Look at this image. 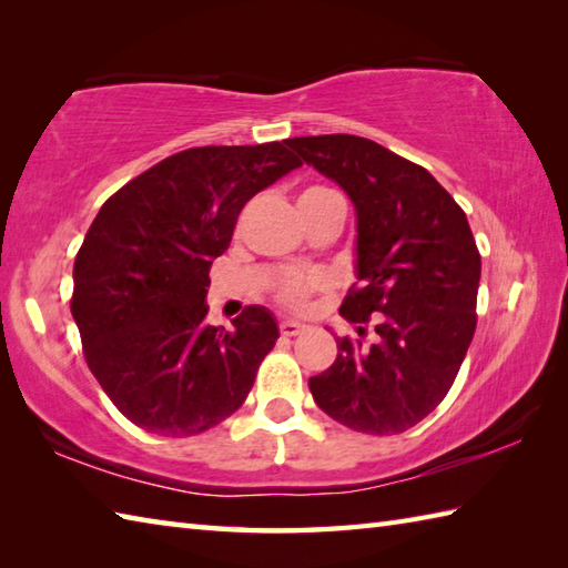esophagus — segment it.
<instances>
[{"instance_id": "esophagus-1", "label": "esophagus", "mask_w": 568, "mask_h": 568, "mask_svg": "<svg viewBox=\"0 0 568 568\" xmlns=\"http://www.w3.org/2000/svg\"><path fill=\"white\" fill-rule=\"evenodd\" d=\"M303 332H307V324H300L295 320L281 322V334L283 336H297V334H303Z\"/></svg>"}]
</instances>
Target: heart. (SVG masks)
I'll use <instances>...</instances> for the list:
<instances>
[{
	"mask_svg": "<svg viewBox=\"0 0 568 568\" xmlns=\"http://www.w3.org/2000/svg\"><path fill=\"white\" fill-rule=\"evenodd\" d=\"M327 192H332V190L329 187H322V185H315V187H307L303 195H300V200L327 195ZM315 287H320L317 277L291 275V277H285L281 285H277V300H281V303L287 305V307H303L307 303L310 293L315 291Z\"/></svg>",
	"mask_w": 568,
	"mask_h": 568,
	"instance_id": "b5f03b06",
	"label": "heart"
}]
</instances>
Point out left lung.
<instances>
[{"mask_svg": "<svg viewBox=\"0 0 568 568\" xmlns=\"http://www.w3.org/2000/svg\"><path fill=\"white\" fill-rule=\"evenodd\" d=\"M287 146L334 180L356 210V277L334 364L310 378L320 409L348 429L400 434L449 393L476 332L480 253L464 210L425 168L352 136ZM374 322V339L363 342Z\"/></svg>", "mask_w": 568, "mask_h": 568, "instance_id": "8db88e82", "label": "left lung"}]
</instances>
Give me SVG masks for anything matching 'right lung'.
Returning <instances> with one entry per match:
<instances>
[{
	"mask_svg": "<svg viewBox=\"0 0 568 568\" xmlns=\"http://www.w3.org/2000/svg\"><path fill=\"white\" fill-rule=\"evenodd\" d=\"M283 143L180 151L102 204L72 268L84 361L119 413L192 437L244 405L277 324L251 305L234 329L204 324L210 265L256 192L300 168Z\"/></svg>",
	"mask_w": 568,
	"mask_h": 568,
	"instance_id": "obj_1",
	"label": "right lung"
}]
</instances>
